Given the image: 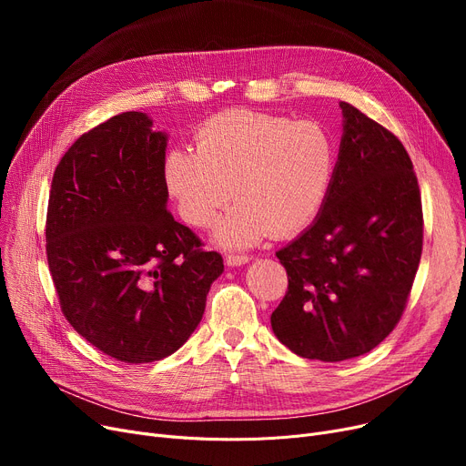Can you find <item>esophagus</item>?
I'll list each match as a JSON object with an SVG mask.
<instances>
[{"label": "esophagus", "instance_id": "1", "mask_svg": "<svg viewBox=\"0 0 466 466\" xmlns=\"http://www.w3.org/2000/svg\"><path fill=\"white\" fill-rule=\"evenodd\" d=\"M251 258L248 257V255H228L227 257V264L228 266H243V264H248Z\"/></svg>", "mask_w": 466, "mask_h": 466}]
</instances>
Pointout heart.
I'll return each mask as SVG.
<instances>
[{
	"instance_id": "b5f03b06",
	"label": "heart",
	"mask_w": 466,
	"mask_h": 466,
	"mask_svg": "<svg viewBox=\"0 0 466 466\" xmlns=\"http://www.w3.org/2000/svg\"><path fill=\"white\" fill-rule=\"evenodd\" d=\"M334 166V141L317 122L228 109L198 128L194 151L167 153L164 181L194 228H211L236 198L215 232L232 249L304 230L327 200Z\"/></svg>"
}]
</instances>
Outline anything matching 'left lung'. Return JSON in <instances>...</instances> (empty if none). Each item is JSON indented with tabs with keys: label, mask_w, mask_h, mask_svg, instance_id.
<instances>
[{
	"label": "left lung",
	"mask_w": 466,
	"mask_h": 466,
	"mask_svg": "<svg viewBox=\"0 0 466 466\" xmlns=\"http://www.w3.org/2000/svg\"><path fill=\"white\" fill-rule=\"evenodd\" d=\"M344 134L327 200L276 253L289 287L272 313L278 339L304 359L372 351L400 321L423 249L413 164L395 134L339 102Z\"/></svg>",
	"instance_id": "8db88e82"
}]
</instances>
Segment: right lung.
I'll use <instances>...</instances> for the list:
<instances>
[{
  "label": "right lung",
  "mask_w": 466,
  "mask_h": 466,
  "mask_svg": "<svg viewBox=\"0 0 466 466\" xmlns=\"http://www.w3.org/2000/svg\"><path fill=\"white\" fill-rule=\"evenodd\" d=\"M166 145L145 113L115 115L69 147L48 196L46 260L66 319L130 364L176 353L225 270L166 208Z\"/></svg>",
  "instance_id": "right-lung-1"
}]
</instances>
